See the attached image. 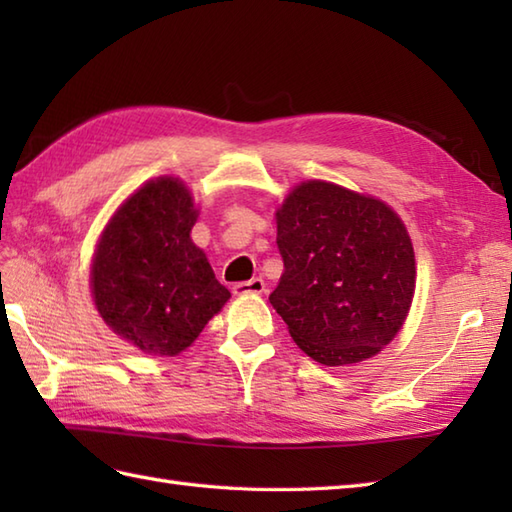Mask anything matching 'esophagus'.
I'll use <instances>...</instances> for the list:
<instances>
[{
    "instance_id": "esophagus-1",
    "label": "esophagus",
    "mask_w": 512,
    "mask_h": 512,
    "mask_svg": "<svg viewBox=\"0 0 512 512\" xmlns=\"http://www.w3.org/2000/svg\"><path fill=\"white\" fill-rule=\"evenodd\" d=\"M264 290H266V284L262 277H255L250 281H239V284L233 286L235 295H262Z\"/></svg>"
}]
</instances>
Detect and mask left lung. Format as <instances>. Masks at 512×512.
<instances>
[{
    "label": "left lung",
    "instance_id": "1",
    "mask_svg": "<svg viewBox=\"0 0 512 512\" xmlns=\"http://www.w3.org/2000/svg\"><path fill=\"white\" fill-rule=\"evenodd\" d=\"M284 273L270 303L314 361L350 365L394 339L416 288V259L385 202L310 180L277 211Z\"/></svg>",
    "mask_w": 512,
    "mask_h": 512
}]
</instances>
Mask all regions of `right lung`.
<instances>
[{
  "label": "right lung",
  "mask_w": 512,
  "mask_h": 512,
  "mask_svg": "<svg viewBox=\"0 0 512 512\" xmlns=\"http://www.w3.org/2000/svg\"><path fill=\"white\" fill-rule=\"evenodd\" d=\"M198 211L176 178L151 180L103 231L92 295L110 328L151 356H176L231 297L191 242Z\"/></svg>",
  "instance_id": "1"
}]
</instances>
